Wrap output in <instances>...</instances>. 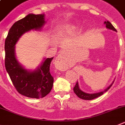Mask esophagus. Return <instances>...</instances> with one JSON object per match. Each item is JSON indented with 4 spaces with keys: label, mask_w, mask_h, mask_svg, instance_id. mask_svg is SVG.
I'll use <instances>...</instances> for the list:
<instances>
[{
    "label": "esophagus",
    "mask_w": 125,
    "mask_h": 125,
    "mask_svg": "<svg viewBox=\"0 0 125 125\" xmlns=\"http://www.w3.org/2000/svg\"><path fill=\"white\" fill-rule=\"evenodd\" d=\"M65 60V56H64L63 53H61L60 55H58L55 62V65L56 69L60 70H64L67 69V64H66Z\"/></svg>",
    "instance_id": "esophagus-1"
}]
</instances>
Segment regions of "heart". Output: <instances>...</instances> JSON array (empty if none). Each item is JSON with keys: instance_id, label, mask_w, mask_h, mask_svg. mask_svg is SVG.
Instances as JSON below:
<instances>
[{"instance_id": "obj_1", "label": "heart", "mask_w": 125, "mask_h": 125, "mask_svg": "<svg viewBox=\"0 0 125 125\" xmlns=\"http://www.w3.org/2000/svg\"><path fill=\"white\" fill-rule=\"evenodd\" d=\"M78 28V26H77V25H70V26H68L67 27V29H68V30H75V29H77V28Z\"/></svg>"}]
</instances>
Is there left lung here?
Returning a JSON list of instances; mask_svg holds the SVG:
<instances>
[{
  "mask_svg": "<svg viewBox=\"0 0 125 125\" xmlns=\"http://www.w3.org/2000/svg\"><path fill=\"white\" fill-rule=\"evenodd\" d=\"M104 24H106V27L108 28V29L113 30V31H117L116 30L115 28V27L113 26L112 24L109 21H106L104 22ZM113 82L108 87V88H106L104 91L100 92V93H94V94H88V93H84V92H83V91H81V90L80 89V88H79V83H78V82H77L75 85V87H73V92H74L75 94L76 95H77L78 97H80L81 99H85V100H92V99H94L99 97L100 95H103L104 93H106V91H108V90H109V89L111 87V85H113Z\"/></svg>",
  "mask_w": 125,
  "mask_h": 125,
  "instance_id": "obj_1",
  "label": "left lung"
}]
</instances>
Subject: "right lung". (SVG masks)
<instances>
[{
    "label": "right lung",
    "instance_id": "add662e5",
    "mask_svg": "<svg viewBox=\"0 0 125 125\" xmlns=\"http://www.w3.org/2000/svg\"><path fill=\"white\" fill-rule=\"evenodd\" d=\"M44 23V14H30L12 26L5 41L6 70L17 92L31 98H42L50 93L53 77L50 67L53 57L46 58L34 71L27 70L16 59L15 44L24 33L31 30H41Z\"/></svg>",
    "mask_w": 125,
    "mask_h": 125
}]
</instances>
